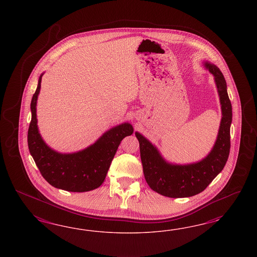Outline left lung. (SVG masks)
Instances as JSON below:
<instances>
[{"instance_id": "obj_1", "label": "left lung", "mask_w": 257, "mask_h": 257, "mask_svg": "<svg viewBox=\"0 0 257 257\" xmlns=\"http://www.w3.org/2000/svg\"><path fill=\"white\" fill-rule=\"evenodd\" d=\"M202 65L214 76L221 105L218 137L209 154L194 163H171L150 140L136 132L146 182L154 191L166 197L186 198L201 193L223 170L230 153V127L233 114L225 79L216 65L209 61H203Z\"/></svg>"}]
</instances>
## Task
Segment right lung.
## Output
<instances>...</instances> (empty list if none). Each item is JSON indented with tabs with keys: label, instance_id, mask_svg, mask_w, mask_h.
<instances>
[{
	"label": "right lung",
	"instance_id": "right-lung-1",
	"mask_svg": "<svg viewBox=\"0 0 257 257\" xmlns=\"http://www.w3.org/2000/svg\"><path fill=\"white\" fill-rule=\"evenodd\" d=\"M39 84L31 101V122L28 129V147L43 178L53 187L71 191L86 192L101 186L116 155L120 141L131 136L134 128L129 122L112 127L86 149L62 154L49 147L41 138L38 127L37 102L41 86Z\"/></svg>",
	"mask_w": 257,
	"mask_h": 257
}]
</instances>
